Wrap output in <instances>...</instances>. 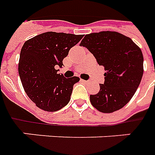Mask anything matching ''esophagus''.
Here are the masks:
<instances>
[{"mask_svg":"<svg viewBox=\"0 0 155 155\" xmlns=\"http://www.w3.org/2000/svg\"><path fill=\"white\" fill-rule=\"evenodd\" d=\"M81 81H82V82H83V83H89V81H87V80L81 79Z\"/></svg>","mask_w":155,"mask_h":155,"instance_id":"1","label":"esophagus"}]
</instances>
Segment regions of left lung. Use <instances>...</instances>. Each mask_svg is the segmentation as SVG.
I'll list each match as a JSON object with an SVG mask.
<instances>
[{
  "label": "left lung",
  "instance_id": "left-lung-1",
  "mask_svg": "<svg viewBox=\"0 0 155 155\" xmlns=\"http://www.w3.org/2000/svg\"><path fill=\"white\" fill-rule=\"evenodd\" d=\"M104 66V83L100 91L90 95L93 107L102 113H113L130 101L143 73V57L131 38L116 31L86 35L81 43Z\"/></svg>",
  "mask_w": 155,
  "mask_h": 155
}]
</instances>
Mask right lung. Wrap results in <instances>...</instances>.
Instances as JSON below:
<instances>
[{"instance_id": "add662e5", "label": "right lung", "mask_w": 155, "mask_h": 155, "mask_svg": "<svg viewBox=\"0 0 155 155\" xmlns=\"http://www.w3.org/2000/svg\"><path fill=\"white\" fill-rule=\"evenodd\" d=\"M83 35L48 31L27 41L21 50L18 72L25 92L37 107L55 112L65 107L78 77L58 74L62 60Z\"/></svg>"}]
</instances>
